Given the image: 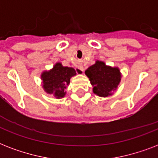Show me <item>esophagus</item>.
I'll use <instances>...</instances> for the list:
<instances>
[{"label": "esophagus", "instance_id": "esophagus-1", "mask_svg": "<svg viewBox=\"0 0 158 158\" xmlns=\"http://www.w3.org/2000/svg\"><path fill=\"white\" fill-rule=\"evenodd\" d=\"M79 69H81L82 71H84V65H79Z\"/></svg>", "mask_w": 158, "mask_h": 158}]
</instances>
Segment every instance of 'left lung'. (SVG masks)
<instances>
[{
  "label": "left lung",
  "mask_w": 158,
  "mask_h": 158,
  "mask_svg": "<svg viewBox=\"0 0 158 158\" xmlns=\"http://www.w3.org/2000/svg\"><path fill=\"white\" fill-rule=\"evenodd\" d=\"M85 74L94 87V94L103 98L112 95L121 79L119 68L106 65L100 60H97L95 64L89 67L85 70Z\"/></svg>",
  "instance_id": "left-lung-1"
}]
</instances>
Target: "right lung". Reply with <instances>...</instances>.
Segmentation results:
<instances>
[{
  "label": "right lung",
  "instance_id": "right-lung-1",
  "mask_svg": "<svg viewBox=\"0 0 158 158\" xmlns=\"http://www.w3.org/2000/svg\"><path fill=\"white\" fill-rule=\"evenodd\" d=\"M81 74L79 69L72 67L63 66L61 63L57 62L53 68L48 71H43L41 75L43 80V88L48 94H53L56 98H62L65 95L64 89L69 85L70 78L76 74Z\"/></svg>",
  "mask_w": 158,
  "mask_h": 158
}]
</instances>
